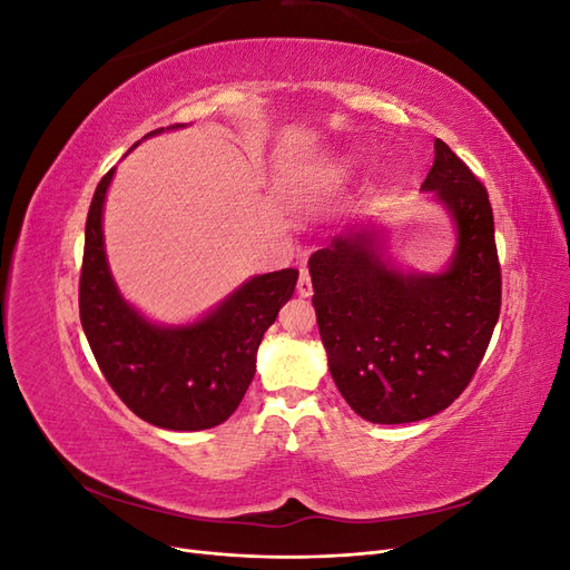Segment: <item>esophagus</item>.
<instances>
[{
  "label": "esophagus",
  "instance_id": "1",
  "mask_svg": "<svg viewBox=\"0 0 570 570\" xmlns=\"http://www.w3.org/2000/svg\"><path fill=\"white\" fill-rule=\"evenodd\" d=\"M297 292L302 297H312L314 295V285H312V275H308L306 268H299V281H297Z\"/></svg>",
  "mask_w": 570,
  "mask_h": 570
}]
</instances>
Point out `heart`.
Wrapping results in <instances>:
<instances>
[{"instance_id":"1","label":"heart","mask_w":570,"mask_h":570,"mask_svg":"<svg viewBox=\"0 0 570 570\" xmlns=\"http://www.w3.org/2000/svg\"><path fill=\"white\" fill-rule=\"evenodd\" d=\"M340 168H342V170H347V168H350V164H342Z\"/></svg>"}]
</instances>
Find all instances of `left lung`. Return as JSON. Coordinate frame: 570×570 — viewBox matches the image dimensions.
Here are the masks:
<instances>
[{"label": "left lung", "instance_id": "obj_1", "mask_svg": "<svg viewBox=\"0 0 570 570\" xmlns=\"http://www.w3.org/2000/svg\"><path fill=\"white\" fill-rule=\"evenodd\" d=\"M421 189L456 226L440 273H404L375 228H350L308 258L327 366L347 404L371 423L435 416L469 387L502 306V271L488 189L435 140Z\"/></svg>", "mask_w": 570, "mask_h": 570}]
</instances>
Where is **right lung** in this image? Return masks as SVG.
Here are the masks:
<instances>
[{"label":"right lung","instance_id":"1","mask_svg":"<svg viewBox=\"0 0 570 570\" xmlns=\"http://www.w3.org/2000/svg\"><path fill=\"white\" fill-rule=\"evenodd\" d=\"M159 132L164 128L149 135ZM111 178L114 168L99 180L85 223V337L107 383L135 416L166 430L214 428L243 402L256 371L258 344L295 292L299 271L254 275L195 323H151L120 297L107 264L101 214Z\"/></svg>","mask_w":570,"mask_h":570}]
</instances>
